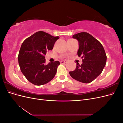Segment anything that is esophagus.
<instances>
[{"mask_svg": "<svg viewBox=\"0 0 123 123\" xmlns=\"http://www.w3.org/2000/svg\"><path fill=\"white\" fill-rule=\"evenodd\" d=\"M61 64H65L66 63V61H61Z\"/></svg>", "mask_w": 123, "mask_h": 123, "instance_id": "1", "label": "esophagus"}]
</instances>
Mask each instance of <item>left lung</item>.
<instances>
[{"label":"left lung","mask_w":123,"mask_h":123,"mask_svg":"<svg viewBox=\"0 0 123 123\" xmlns=\"http://www.w3.org/2000/svg\"><path fill=\"white\" fill-rule=\"evenodd\" d=\"M72 37L79 41L77 55L83 58V64L80 65L77 63L75 70L69 72V74L80 82L90 83L102 72L106 65L105 50L98 40L87 32L79 33Z\"/></svg>","instance_id":"1"}]
</instances>
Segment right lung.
Here are the masks:
<instances>
[{"label":"right lung","mask_w":123,"mask_h":123,"mask_svg":"<svg viewBox=\"0 0 123 123\" xmlns=\"http://www.w3.org/2000/svg\"><path fill=\"white\" fill-rule=\"evenodd\" d=\"M58 36L43 31L37 32L21 44L18 60L21 72L30 82L37 86L49 83L56 73L58 61L46 64L47 51L52 50Z\"/></svg>","instance_id":"right-lung-1"}]
</instances>
